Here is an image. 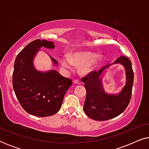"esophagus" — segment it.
<instances>
[{
  "label": "esophagus",
  "instance_id": "1",
  "mask_svg": "<svg viewBox=\"0 0 149 149\" xmlns=\"http://www.w3.org/2000/svg\"><path fill=\"white\" fill-rule=\"evenodd\" d=\"M74 83H75V84L80 85L81 84V81L80 80H79V79H75V80H74Z\"/></svg>",
  "mask_w": 149,
  "mask_h": 149
}]
</instances>
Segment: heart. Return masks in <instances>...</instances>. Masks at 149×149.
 Segmentation results:
<instances>
[{
    "label": "heart",
    "instance_id": "heart-1",
    "mask_svg": "<svg viewBox=\"0 0 149 149\" xmlns=\"http://www.w3.org/2000/svg\"><path fill=\"white\" fill-rule=\"evenodd\" d=\"M100 55H95L90 52H79L73 54L70 58L64 57L62 60V66L67 68L72 67V63L82 66L81 70L83 73H88L94 68L97 63L101 60Z\"/></svg>",
    "mask_w": 149,
    "mask_h": 149
}]
</instances>
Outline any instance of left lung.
I'll list each match as a JSON object with an SVG mask.
<instances>
[{
  "label": "left lung",
  "mask_w": 149,
  "mask_h": 149,
  "mask_svg": "<svg viewBox=\"0 0 149 149\" xmlns=\"http://www.w3.org/2000/svg\"><path fill=\"white\" fill-rule=\"evenodd\" d=\"M114 63L123 64L126 70L127 83L119 94L108 95L102 89L100 77L109 66L100 69L97 72L91 71L81 78L87 92L83 110L89 117L96 121H107L121 115L131 100L134 83L131 61L127 57L122 56Z\"/></svg>",
  "instance_id": "left-lung-1"
}]
</instances>
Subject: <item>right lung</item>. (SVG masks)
<instances>
[{"instance_id":"add662e5","label":"right lung","mask_w":149,"mask_h":149,"mask_svg":"<svg viewBox=\"0 0 149 149\" xmlns=\"http://www.w3.org/2000/svg\"><path fill=\"white\" fill-rule=\"evenodd\" d=\"M55 47L53 42L36 39L27 45L16 57L13 72V87L22 107L30 115L49 117L58 113L72 79L56 70L40 72L33 66V58L38 48ZM53 62L57 61L52 58Z\"/></svg>"}]
</instances>
